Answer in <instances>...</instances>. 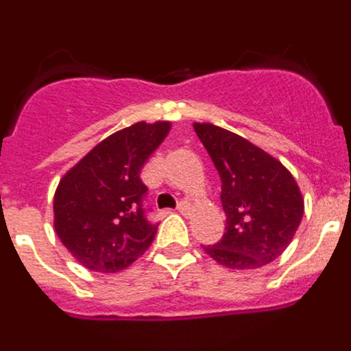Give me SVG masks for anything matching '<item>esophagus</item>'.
Returning a JSON list of instances; mask_svg holds the SVG:
<instances>
[{"label":"esophagus","mask_w":351,"mask_h":351,"mask_svg":"<svg viewBox=\"0 0 351 351\" xmlns=\"http://www.w3.org/2000/svg\"><path fill=\"white\" fill-rule=\"evenodd\" d=\"M190 209H191V206L188 202H184V200H182V202H179V206H178V210L181 214H188L190 213Z\"/></svg>","instance_id":"obj_1"}]
</instances>
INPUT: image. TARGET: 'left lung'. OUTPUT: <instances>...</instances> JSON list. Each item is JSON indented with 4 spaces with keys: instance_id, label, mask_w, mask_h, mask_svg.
<instances>
[{
    "instance_id": "obj_1",
    "label": "left lung",
    "mask_w": 351,
    "mask_h": 351,
    "mask_svg": "<svg viewBox=\"0 0 351 351\" xmlns=\"http://www.w3.org/2000/svg\"><path fill=\"white\" fill-rule=\"evenodd\" d=\"M221 178L225 234L207 255L228 269H258L271 263L291 243L304 214L295 179L281 161L237 133L195 123Z\"/></svg>"
}]
</instances>
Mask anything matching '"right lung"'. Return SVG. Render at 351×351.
<instances>
[{
  "instance_id": "obj_1",
  "label": "right lung",
  "mask_w": 351,
  "mask_h": 351,
  "mask_svg": "<svg viewBox=\"0 0 351 351\" xmlns=\"http://www.w3.org/2000/svg\"><path fill=\"white\" fill-rule=\"evenodd\" d=\"M169 132V121H141L119 130L60 181L54 195L56 234L89 271H123L154 241L158 223L147 218V186L141 170Z\"/></svg>"
}]
</instances>
